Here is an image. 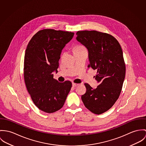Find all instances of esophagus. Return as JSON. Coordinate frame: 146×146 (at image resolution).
I'll return each mask as SVG.
<instances>
[{"label":"esophagus","instance_id":"esophagus-1","mask_svg":"<svg viewBox=\"0 0 146 146\" xmlns=\"http://www.w3.org/2000/svg\"><path fill=\"white\" fill-rule=\"evenodd\" d=\"M78 84H78V83H72L73 87H77V86H78Z\"/></svg>","mask_w":146,"mask_h":146}]
</instances>
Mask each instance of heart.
I'll return each mask as SVG.
<instances>
[{
    "label": "heart",
    "mask_w": 146,
    "mask_h": 146,
    "mask_svg": "<svg viewBox=\"0 0 146 146\" xmlns=\"http://www.w3.org/2000/svg\"><path fill=\"white\" fill-rule=\"evenodd\" d=\"M86 49L82 45H78L77 46L74 48V51H77V50H82V49Z\"/></svg>",
    "instance_id": "obj_1"
}]
</instances>
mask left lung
<instances>
[{
    "label": "left lung",
    "instance_id": "obj_1",
    "mask_svg": "<svg viewBox=\"0 0 146 146\" xmlns=\"http://www.w3.org/2000/svg\"><path fill=\"white\" fill-rule=\"evenodd\" d=\"M77 40L88 51V67L97 70L96 89L85 83L87 91L82 100L87 109L95 114L109 110L120 96L125 76L123 51L117 40L106 33L81 31Z\"/></svg>",
    "mask_w": 146,
    "mask_h": 146
}]
</instances>
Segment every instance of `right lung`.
<instances>
[{"instance_id":"1","label":"right lung","mask_w":146,"mask_h":146,"mask_svg":"<svg viewBox=\"0 0 146 146\" xmlns=\"http://www.w3.org/2000/svg\"><path fill=\"white\" fill-rule=\"evenodd\" d=\"M74 33L44 29L36 33L25 51L24 79L35 105L41 111L52 113L60 109L71 89L69 81L54 79L60 54Z\"/></svg>"}]
</instances>
